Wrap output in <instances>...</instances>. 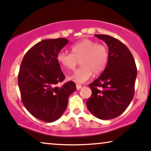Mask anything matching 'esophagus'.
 I'll return each mask as SVG.
<instances>
[{
  "instance_id": "obj_1",
  "label": "esophagus",
  "mask_w": 151,
  "mask_h": 151,
  "mask_svg": "<svg viewBox=\"0 0 151 151\" xmlns=\"http://www.w3.org/2000/svg\"><path fill=\"white\" fill-rule=\"evenodd\" d=\"M76 87H77V90H79V89H80L82 87V86L79 84V83H77V84H76Z\"/></svg>"
}]
</instances>
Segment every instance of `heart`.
Returning a JSON list of instances; mask_svg holds the SVG:
<instances>
[{
    "label": "heart",
    "instance_id": "b5f03b06",
    "mask_svg": "<svg viewBox=\"0 0 151 151\" xmlns=\"http://www.w3.org/2000/svg\"><path fill=\"white\" fill-rule=\"evenodd\" d=\"M72 53L60 51L57 61L67 70H74L80 60L81 67L68 76V79L77 83H83L92 76L93 72L104 71L109 61L107 47L89 39H83L71 47Z\"/></svg>",
    "mask_w": 151,
    "mask_h": 151
}]
</instances>
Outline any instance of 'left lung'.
Here are the masks:
<instances>
[{"label": "left lung", "instance_id": "8db88e82", "mask_svg": "<svg viewBox=\"0 0 151 151\" xmlns=\"http://www.w3.org/2000/svg\"><path fill=\"white\" fill-rule=\"evenodd\" d=\"M95 36L107 45L109 61L102 74L89 84L92 95L86 106L95 117L109 120L123 114L134 98L137 70L130 51L123 42L110 35Z\"/></svg>", "mask_w": 151, "mask_h": 151}]
</instances>
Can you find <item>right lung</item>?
<instances>
[{
	"label": "right lung",
	"instance_id": "1",
	"mask_svg": "<svg viewBox=\"0 0 151 151\" xmlns=\"http://www.w3.org/2000/svg\"><path fill=\"white\" fill-rule=\"evenodd\" d=\"M68 42L65 38L44 40L26 52L21 63L18 85L23 104L34 117L47 123L63 115L69 96L76 91L72 81L56 86L65 78L57 54Z\"/></svg>",
	"mask_w": 151,
	"mask_h": 151
}]
</instances>
